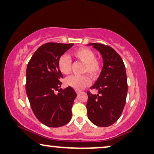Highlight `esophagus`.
Wrapping results in <instances>:
<instances>
[{"label": "esophagus", "instance_id": "34e87169", "mask_svg": "<svg viewBox=\"0 0 154 154\" xmlns=\"http://www.w3.org/2000/svg\"><path fill=\"white\" fill-rule=\"evenodd\" d=\"M75 92H76L77 95H79V93H81V91H77V90H76V91H75Z\"/></svg>", "mask_w": 154, "mask_h": 154}]
</instances>
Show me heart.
I'll return each instance as SVG.
<instances>
[{
	"label": "heart",
	"instance_id": "heart-1",
	"mask_svg": "<svg viewBox=\"0 0 154 154\" xmlns=\"http://www.w3.org/2000/svg\"><path fill=\"white\" fill-rule=\"evenodd\" d=\"M73 57L85 63L83 71L87 72L93 79H97L100 74L101 63L97 60L95 53L88 47H81L73 53ZM57 66L62 74L67 75L71 72V60L69 56L63 54L59 58ZM65 84L75 90H81L91 84V79L87 75H71L64 81Z\"/></svg>",
	"mask_w": 154,
	"mask_h": 154
}]
</instances>
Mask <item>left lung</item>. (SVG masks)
Instances as JSON below:
<instances>
[{
	"label": "left lung",
	"mask_w": 154,
	"mask_h": 154,
	"mask_svg": "<svg viewBox=\"0 0 154 154\" xmlns=\"http://www.w3.org/2000/svg\"><path fill=\"white\" fill-rule=\"evenodd\" d=\"M103 58V66L98 79L91 88L97 94L88 91V117L98 127H109L116 122L122 113L127 98V80L124 62L115 49L99 43H91Z\"/></svg>",
	"instance_id": "8db88e82"
}]
</instances>
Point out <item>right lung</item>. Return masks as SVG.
<instances>
[{
	"mask_svg": "<svg viewBox=\"0 0 154 154\" xmlns=\"http://www.w3.org/2000/svg\"><path fill=\"white\" fill-rule=\"evenodd\" d=\"M73 44L49 42L34 53L26 71V93L36 117L49 127H59L71 120L76 93L73 88H60L62 73L57 66L59 58ZM59 93L56 94L55 91Z\"/></svg>",
	"mask_w": 154,
	"mask_h": 154,
	"instance_id": "right-lung-1",
	"label": "right lung"
}]
</instances>
